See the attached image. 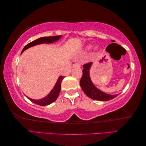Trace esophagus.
Listing matches in <instances>:
<instances>
[{
  "mask_svg": "<svg viewBox=\"0 0 146 146\" xmlns=\"http://www.w3.org/2000/svg\"><path fill=\"white\" fill-rule=\"evenodd\" d=\"M80 65L78 63H76L73 64V67H80Z\"/></svg>",
  "mask_w": 146,
  "mask_h": 146,
  "instance_id": "1",
  "label": "esophagus"
}]
</instances>
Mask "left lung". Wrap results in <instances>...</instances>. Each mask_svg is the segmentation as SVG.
Segmentation results:
<instances>
[{
	"mask_svg": "<svg viewBox=\"0 0 146 146\" xmlns=\"http://www.w3.org/2000/svg\"><path fill=\"white\" fill-rule=\"evenodd\" d=\"M114 40H112L113 42ZM92 63L90 62L89 63L85 64L83 65V76L80 80V86L82 87L86 95L90 98L98 100V101H109L116 98L118 94L111 95L106 94L104 92L97 89L93 84L91 80H90L89 75V70Z\"/></svg>",
	"mask_w": 146,
	"mask_h": 146,
	"instance_id": "8db88e82",
	"label": "left lung"
}]
</instances>
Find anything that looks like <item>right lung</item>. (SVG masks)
<instances>
[{
    "label": "right lung",
    "mask_w": 146,
    "mask_h": 146,
    "mask_svg": "<svg viewBox=\"0 0 146 146\" xmlns=\"http://www.w3.org/2000/svg\"><path fill=\"white\" fill-rule=\"evenodd\" d=\"M61 37V35H58V36H52V37H40L37 39L36 40H33V41L30 42L28 43L27 45L24 47V48L23 49L22 52L26 50V49L35 46V45L37 44H42V43H52V42H54L57 41V40H59L60 38ZM64 77V76H59L58 80H57V82L56 83V85L53 88L50 92L46 96H45L44 98L42 99H39V100H33V99H31L30 98L27 97L28 99H29L31 102H32L34 104L39 105V106H48V105L51 104L52 103L54 102L56 100H57V97H58L59 92H60L61 90V82L62 80H63V78Z\"/></svg>",
    "instance_id": "obj_1"
}]
</instances>
